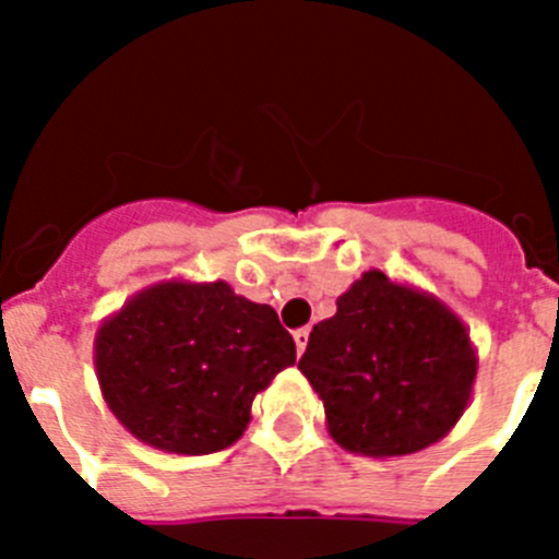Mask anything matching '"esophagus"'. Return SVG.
Here are the masks:
<instances>
[{
  "label": "esophagus",
  "mask_w": 559,
  "mask_h": 559,
  "mask_svg": "<svg viewBox=\"0 0 559 559\" xmlns=\"http://www.w3.org/2000/svg\"><path fill=\"white\" fill-rule=\"evenodd\" d=\"M309 328H297L295 333H292V336H295V347H297V353H304L306 350V344H309Z\"/></svg>",
  "instance_id": "1"
}]
</instances>
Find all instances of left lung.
I'll return each instance as SVG.
<instances>
[{"mask_svg":"<svg viewBox=\"0 0 559 559\" xmlns=\"http://www.w3.org/2000/svg\"><path fill=\"white\" fill-rule=\"evenodd\" d=\"M297 369L320 394L336 444L394 457L455 427L477 356L441 300L369 270L338 297L336 314L314 325Z\"/></svg>","mask_w":559,"mask_h":559,"instance_id":"8db88e82","label":"left lung"}]
</instances>
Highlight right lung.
I'll use <instances>...</instances> for the list:
<instances>
[{"instance_id":"1","label":"right lung","mask_w":559,"mask_h":559,"mask_svg":"<svg viewBox=\"0 0 559 559\" xmlns=\"http://www.w3.org/2000/svg\"><path fill=\"white\" fill-rule=\"evenodd\" d=\"M295 364L275 309L226 281H162L96 333V374L109 411L143 444L176 455L231 447L250 403Z\"/></svg>"}]
</instances>
